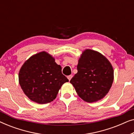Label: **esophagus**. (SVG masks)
<instances>
[{
	"instance_id": "obj_1",
	"label": "esophagus",
	"mask_w": 134,
	"mask_h": 134,
	"mask_svg": "<svg viewBox=\"0 0 134 134\" xmlns=\"http://www.w3.org/2000/svg\"><path fill=\"white\" fill-rule=\"evenodd\" d=\"M67 77H68V79L69 80H70L71 79V78L72 77V75H69V76H68Z\"/></svg>"
}]
</instances>
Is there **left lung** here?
Returning <instances> with one entry per match:
<instances>
[{
	"label": "left lung",
	"instance_id": "8db88e82",
	"mask_svg": "<svg viewBox=\"0 0 134 134\" xmlns=\"http://www.w3.org/2000/svg\"><path fill=\"white\" fill-rule=\"evenodd\" d=\"M77 73L70 83L83 100L91 103L109 93L113 81V69L107 58L91 49L82 52L77 66Z\"/></svg>",
	"mask_w": 134,
	"mask_h": 134
}]
</instances>
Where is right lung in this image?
I'll use <instances>...</instances> for the list:
<instances>
[{
    "instance_id": "right-lung-1",
    "label": "right lung",
    "mask_w": 134,
    "mask_h": 134,
    "mask_svg": "<svg viewBox=\"0 0 134 134\" xmlns=\"http://www.w3.org/2000/svg\"><path fill=\"white\" fill-rule=\"evenodd\" d=\"M69 80L62 73V67L55 58L43 51L30 57L19 72V82L31 100L44 104L56 98L58 91Z\"/></svg>"
}]
</instances>
